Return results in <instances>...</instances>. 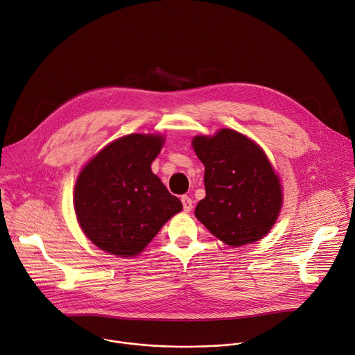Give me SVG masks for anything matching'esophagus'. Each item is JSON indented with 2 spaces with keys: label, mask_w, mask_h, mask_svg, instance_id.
Instances as JSON below:
<instances>
[{
  "label": "esophagus",
  "mask_w": 355,
  "mask_h": 355,
  "mask_svg": "<svg viewBox=\"0 0 355 355\" xmlns=\"http://www.w3.org/2000/svg\"><path fill=\"white\" fill-rule=\"evenodd\" d=\"M181 202H182V208L185 212H189L192 209V199L188 195H182Z\"/></svg>",
  "instance_id": "1"
}]
</instances>
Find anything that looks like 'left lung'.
I'll use <instances>...</instances> for the list:
<instances>
[{
  "instance_id": "left-lung-1",
  "label": "left lung",
  "mask_w": 355,
  "mask_h": 355,
  "mask_svg": "<svg viewBox=\"0 0 355 355\" xmlns=\"http://www.w3.org/2000/svg\"><path fill=\"white\" fill-rule=\"evenodd\" d=\"M192 146L205 166L207 196L195 208L198 220L229 245L264 237L282 204L279 180L264 151L232 129L196 136Z\"/></svg>"
}]
</instances>
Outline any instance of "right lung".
Listing matches in <instances>:
<instances>
[{
	"label": "right lung",
	"mask_w": 355,
	"mask_h": 355,
	"mask_svg": "<svg viewBox=\"0 0 355 355\" xmlns=\"http://www.w3.org/2000/svg\"><path fill=\"white\" fill-rule=\"evenodd\" d=\"M162 146V136L129 135L101 150L80 173L76 215L101 250L136 256L182 209L181 200L150 168Z\"/></svg>",
	"instance_id": "1"
}]
</instances>
